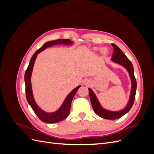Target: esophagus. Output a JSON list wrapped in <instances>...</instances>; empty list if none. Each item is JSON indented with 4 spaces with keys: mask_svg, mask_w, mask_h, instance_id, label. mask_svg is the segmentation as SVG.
Instances as JSON below:
<instances>
[{
    "mask_svg": "<svg viewBox=\"0 0 154 154\" xmlns=\"http://www.w3.org/2000/svg\"><path fill=\"white\" fill-rule=\"evenodd\" d=\"M85 83V84H87V83H88V82H87V80H85V82H84Z\"/></svg>",
    "mask_w": 154,
    "mask_h": 154,
    "instance_id": "esophagus-1",
    "label": "esophagus"
}]
</instances>
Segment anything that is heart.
I'll list each match as a JSON object with an SVG mask.
<instances>
[{
  "label": "heart",
  "mask_w": 154,
  "mask_h": 154,
  "mask_svg": "<svg viewBox=\"0 0 154 154\" xmlns=\"http://www.w3.org/2000/svg\"><path fill=\"white\" fill-rule=\"evenodd\" d=\"M93 50L96 51V52H97V51H99L100 50V48H93ZM101 53L103 56H106L107 54L109 53V51H108V49H107V48H104L101 49Z\"/></svg>",
  "instance_id": "b5f03b06"
}]
</instances>
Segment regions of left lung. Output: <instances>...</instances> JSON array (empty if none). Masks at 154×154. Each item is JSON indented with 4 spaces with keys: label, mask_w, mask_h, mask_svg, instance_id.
I'll return each instance as SVG.
<instances>
[{
    "label": "left lung",
    "mask_w": 154,
    "mask_h": 154,
    "mask_svg": "<svg viewBox=\"0 0 154 154\" xmlns=\"http://www.w3.org/2000/svg\"><path fill=\"white\" fill-rule=\"evenodd\" d=\"M112 45L114 48V52L112 54V57L111 58L112 62L114 63H118L120 66H123L128 72L129 76L131 80L132 87L131 91H130V94L129 100L127 105L123 109L119 111H111L106 110L102 107L100 101L97 100L95 93L91 88H88V92H89L90 95V100L91 101L92 106L94 112L100 117L107 119H116L121 117H122L125 114H127L128 112L132 108L134 104L135 97H136V91L137 88V82L135 78L134 74V67L132 66V62L130 60L126 57V55L123 53V51L121 50L117 45L114 44H112Z\"/></svg>",
    "instance_id": "left-lung-1"
}]
</instances>
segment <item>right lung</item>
<instances>
[{
  "instance_id": "obj_1",
  "label": "right lung",
  "mask_w": 154,
  "mask_h": 154,
  "mask_svg": "<svg viewBox=\"0 0 154 154\" xmlns=\"http://www.w3.org/2000/svg\"><path fill=\"white\" fill-rule=\"evenodd\" d=\"M61 44L70 45L72 44V42L69 39H58L57 40L47 42L42 45V47L37 50L34 54L32 55L24 75V80L26 83V96L27 101L31 106L32 109L35 112V113L37 115V116H38L42 122L47 123H57L67 117L70 112V110H71V105L73 97L78 90V88L81 87V85H78L75 88H74L67 96L61 106L57 111L53 112H46L42 109H41L36 103L33 97V94H32L31 78L37 55L46 48L52 47L53 45Z\"/></svg>"
}]
</instances>
